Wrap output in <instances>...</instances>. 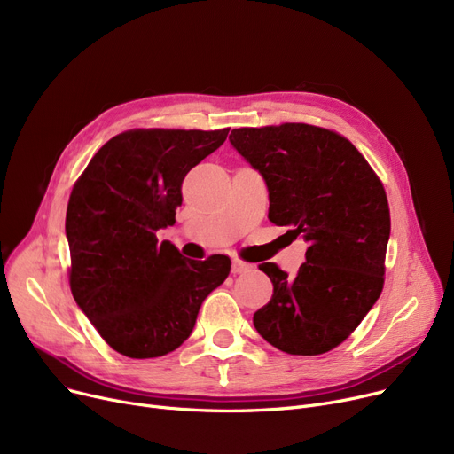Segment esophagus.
I'll use <instances>...</instances> for the list:
<instances>
[{"label": "esophagus", "instance_id": "esophagus-1", "mask_svg": "<svg viewBox=\"0 0 454 454\" xmlns=\"http://www.w3.org/2000/svg\"><path fill=\"white\" fill-rule=\"evenodd\" d=\"M250 269H252V265L245 263V261L233 259V263H231V272H233V274H243V272H248Z\"/></svg>", "mask_w": 454, "mask_h": 454}]
</instances>
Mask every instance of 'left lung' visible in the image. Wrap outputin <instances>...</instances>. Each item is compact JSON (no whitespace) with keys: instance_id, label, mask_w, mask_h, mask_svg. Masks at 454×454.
<instances>
[{"instance_id":"1","label":"left lung","mask_w":454,"mask_h":454,"mask_svg":"<svg viewBox=\"0 0 454 454\" xmlns=\"http://www.w3.org/2000/svg\"><path fill=\"white\" fill-rule=\"evenodd\" d=\"M230 143L263 176L269 219L309 243L294 278L274 263L259 265L274 293L254 313V325L285 353L331 351L383 291L390 237L385 187L353 143L327 129L245 127L231 130Z\"/></svg>"}]
</instances>
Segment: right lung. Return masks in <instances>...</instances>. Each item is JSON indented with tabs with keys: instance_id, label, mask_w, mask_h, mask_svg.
Instances as JSON below:
<instances>
[{
	"instance_id": "right-lung-1",
	"label": "right lung",
	"mask_w": 454,
	"mask_h": 454,
	"mask_svg": "<svg viewBox=\"0 0 454 454\" xmlns=\"http://www.w3.org/2000/svg\"><path fill=\"white\" fill-rule=\"evenodd\" d=\"M230 129H136L95 153L69 195V287L105 342L130 359L175 351L206 296L230 274V257L185 259L156 231L175 224L185 175Z\"/></svg>"
}]
</instances>
